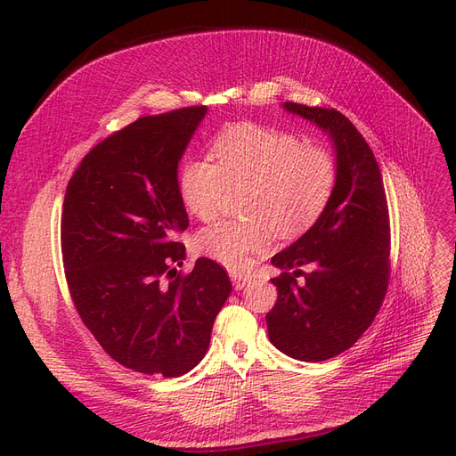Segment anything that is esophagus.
<instances>
[{"mask_svg": "<svg viewBox=\"0 0 456 456\" xmlns=\"http://www.w3.org/2000/svg\"><path fill=\"white\" fill-rule=\"evenodd\" d=\"M230 278H232V283H233V287H236V291H241V289L247 285V283H251V275L249 273H245V272H230Z\"/></svg>", "mask_w": 456, "mask_h": 456, "instance_id": "esophagus-1", "label": "esophagus"}]
</instances>
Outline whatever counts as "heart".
<instances>
[{"mask_svg":"<svg viewBox=\"0 0 456 456\" xmlns=\"http://www.w3.org/2000/svg\"><path fill=\"white\" fill-rule=\"evenodd\" d=\"M211 159H191L178 173V194L190 215L213 220L228 190L247 188L243 211L255 218L223 220L200 232L198 249L228 268H247L265 251L272 226L280 236L310 228L333 196L338 165L315 141L253 123L226 129Z\"/></svg>","mask_w":456,"mask_h":456,"instance_id":"1","label":"heart"}]
</instances>
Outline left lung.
I'll return each mask as SVG.
<instances>
[{"label":"left lung","mask_w":456,"mask_h":456,"mask_svg":"<svg viewBox=\"0 0 456 456\" xmlns=\"http://www.w3.org/2000/svg\"><path fill=\"white\" fill-rule=\"evenodd\" d=\"M287 112L323 129L337 151L338 176L314 226L272 256L283 270L266 315L275 348L300 362H325L352 348L375 320L390 280V216L379 163L338 110L285 102ZM306 265L311 270H301ZM298 274L305 281L298 284Z\"/></svg>","instance_id":"1"}]
</instances>
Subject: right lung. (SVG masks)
Here are the masks:
<instances>
[{"mask_svg":"<svg viewBox=\"0 0 456 456\" xmlns=\"http://www.w3.org/2000/svg\"><path fill=\"white\" fill-rule=\"evenodd\" d=\"M205 106L144 116L81 159L66 188L61 245L81 322L102 350L144 375L181 377L209 348L230 297L226 270L175 238L188 228L176 169Z\"/></svg>","mask_w":456,"mask_h":456,"instance_id":"right-lung-1","label":"right lung"}]
</instances>
